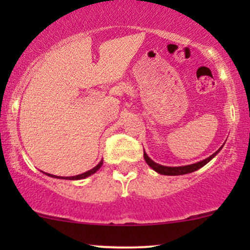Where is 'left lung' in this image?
Here are the masks:
<instances>
[{
    "instance_id": "8db88e82",
    "label": "left lung",
    "mask_w": 250,
    "mask_h": 250,
    "mask_svg": "<svg viewBox=\"0 0 250 250\" xmlns=\"http://www.w3.org/2000/svg\"><path fill=\"white\" fill-rule=\"evenodd\" d=\"M221 148H222V147H221ZM221 148L219 149V150L215 151L213 155H210V156L207 157V159L202 160V161L193 163V165H189V166H182V167H166V166L159 165V163L154 162L153 160H151L150 157H149L148 155L146 154V151L143 153V156H145L146 162L148 163L149 167L153 168L154 170L157 171L159 174H162V175H185V174L193 173V171L197 170V169H200V168H202L205 165H207V163L210 161L213 157L216 156L217 153H219V151L221 150Z\"/></svg>"
}]
</instances>
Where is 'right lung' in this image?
<instances>
[{
    "instance_id": "right-lung-1",
    "label": "right lung",
    "mask_w": 250,
    "mask_h": 250,
    "mask_svg": "<svg viewBox=\"0 0 250 250\" xmlns=\"http://www.w3.org/2000/svg\"><path fill=\"white\" fill-rule=\"evenodd\" d=\"M103 165V160H101V161H100V163L99 165L96 166V167H94L93 169H90V170H88V171H85V173H83V174H80V175H76V176H69V177H63V176H55V175H51V174H47L48 176H50V177H55V179H63V180H82V179H85V177H88V176H90V175H93V174H95L97 170H99L100 168H101V166Z\"/></svg>"
}]
</instances>
